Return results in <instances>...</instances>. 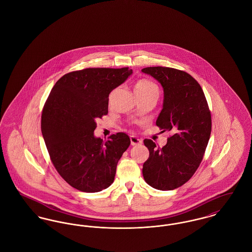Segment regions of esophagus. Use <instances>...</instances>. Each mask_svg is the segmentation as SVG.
I'll list each match as a JSON object with an SVG mask.
<instances>
[{"mask_svg":"<svg viewBox=\"0 0 252 252\" xmlns=\"http://www.w3.org/2000/svg\"><path fill=\"white\" fill-rule=\"evenodd\" d=\"M130 139H131V144L132 146L140 145L142 143V139L138 138L137 136L135 135H131L130 136Z\"/></svg>","mask_w":252,"mask_h":252,"instance_id":"1","label":"esophagus"}]
</instances>
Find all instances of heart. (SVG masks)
<instances>
[{"label": "heart", "instance_id": "obj_1", "mask_svg": "<svg viewBox=\"0 0 252 252\" xmlns=\"http://www.w3.org/2000/svg\"><path fill=\"white\" fill-rule=\"evenodd\" d=\"M134 92L139 96H147V95H159V87L157 83L152 80L147 79H141L137 80L134 84Z\"/></svg>", "mask_w": 252, "mask_h": 252}]
</instances>
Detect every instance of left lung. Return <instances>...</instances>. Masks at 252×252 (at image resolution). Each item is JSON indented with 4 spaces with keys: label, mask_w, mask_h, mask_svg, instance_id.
<instances>
[{
    "label": "left lung",
    "mask_w": 252,
    "mask_h": 252,
    "mask_svg": "<svg viewBox=\"0 0 252 252\" xmlns=\"http://www.w3.org/2000/svg\"><path fill=\"white\" fill-rule=\"evenodd\" d=\"M141 71L161 83L164 102L157 125L172 132L162 148L144 139L150 156L142 173L151 187L171 190L184 185L198 169L212 132L211 111L197 80L185 71L163 66Z\"/></svg>",
    "instance_id": "obj_1"
}]
</instances>
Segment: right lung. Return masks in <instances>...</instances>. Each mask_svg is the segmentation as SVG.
I'll list each match as a JSON object with an SVG mask.
<instances>
[{
  "label": "right lung",
  "instance_id": "obj_1",
  "mask_svg": "<svg viewBox=\"0 0 252 252\" xmlns=\"http://www.w3.org/2000/svg\"><path fill=\"white\" fill-rule=\"evenodd\" d=\"M129 67L85 68L56 82L41 114V133L59 174L71 187L97 192L114 182L117 165L131 144L124 132L104 142L94 136L108 114L109 94L132 74Z\"/></svg>",
  "mask_w": 252,
  "mask_h": 252
}]
</instances>
